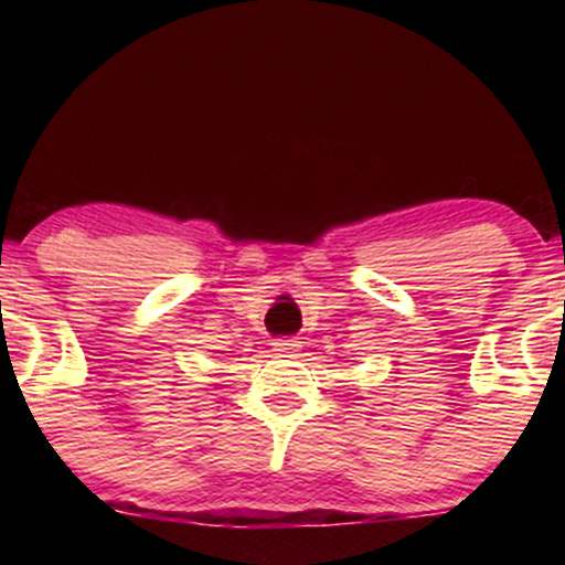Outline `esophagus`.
<instances>
[{"label":"esophagus","mask_w":565,"mask_h":565,"mask_svg":"<svg viewBox=\"0 0 565 565\" xmlns=\"http://www.w3.org/2000/svg\"><path fill=\"white\" fill-rule=\"evenodd\" d=\"M274 348H276V353H281V355H297L300 353L302 342L297 340V337H287V340H276Z\"/></svg>","instance_id":"obj_1"}]
</instances>
